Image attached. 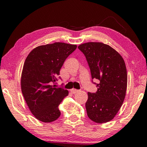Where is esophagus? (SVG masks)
<instances>
[{"label": "esophagus", "instance_id": "1", "mask_svg": "<svg viewBox=\"0 0 147 147\" xmlns=\"http://www.w3.org/2000/svg\"><path fill=\"white\" fill-rule=\"evenodd\" d=\"M70 91H71V92L72 94H76V93H78V92H80V90H76V89H71V90H70Z\"/></svg>", "mask_w": 147, "mask_h": 147}]
</instances>
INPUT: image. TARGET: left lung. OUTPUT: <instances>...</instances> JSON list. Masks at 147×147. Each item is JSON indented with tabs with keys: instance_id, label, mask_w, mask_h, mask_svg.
<instances>
[{
	"instance_id": "8db88e82",
	"label": "left lung",
	"mask_w": 147,
	"mask_h": 147,
	"mask_svg": "<svg viewBox=\"0 0 147 147\" xmlns=\"http://www.w3.org/2000/svg\"><path fill=\"white\" fill-rule=\"evenodd\" d=\"M84 54L93 82L98 90L88 92L86 103L88 116L97 123H105L118 113L126 96L127 72L122 56L110 46L100 42H88L78 46Z\"/></svg>"
}]
</instances>
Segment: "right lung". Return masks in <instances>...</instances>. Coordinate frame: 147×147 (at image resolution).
I'll return each instance as SVG.
<instances>
[{"label": "right lung", "mask_w": 147, "mask_h": 147, "mask_svg": "<svg viewBox=\"0 0 147 147\" xmlns=\"http://www.w3.org/2000/svg\"><path fill=\"white\" fill-rule=\"evenodd\" d=\"M76 48V45L57 42L35 48L26 58L21 91L31 113L40 121L53 122L61 115L58 106L68 91L53 84L57 81L65 60Z\"/></svg>", "instance_id": "1"}]
</instances>
